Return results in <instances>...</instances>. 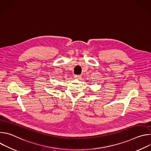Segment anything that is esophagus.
Segmentation results:
<instances>
[{"label": "esophagus", "instance_id": "34e87169", "mask_svg": "<svg viewBox=\"0 0 151 151\" xmlns=\"http://www.w3.org/2000/svg\"><path fill=\"white\" fill-rule=\"evenodd\" d=\"M74 77H75V78H78V79H79V78H81V75H75Z\"/></svg>", "mask_w": 151, "mask_h": 151}]
</instances>
